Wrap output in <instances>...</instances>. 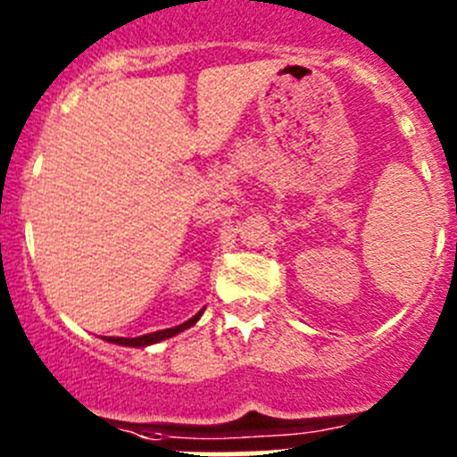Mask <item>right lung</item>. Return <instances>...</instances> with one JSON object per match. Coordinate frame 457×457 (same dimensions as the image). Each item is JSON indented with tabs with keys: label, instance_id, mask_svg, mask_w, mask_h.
<instances>
[{
	"label": "right lung",
	"instance_id": "add662e5",
	"mask_svg": "<svg viewBox=\"0 0 457 457\" xmlns=\"http://www.w3.org/2000/svg\"><path fill=\"white\" fill-rule=\"evenodd\" d=\"M203 314V310L199 314H195L190 318V320H186L183 325H177V327H170V329H161V331H152V334H143V336H137V338H119V336H105L104 340H108V343H114V345H123V347H147V345H156L161 343V340L165 338H172V336L181 334V331L190 329L192 325H196V320H199Z\"/></svg>",
	"mask_w": 457,
	"mask_h": 457
}]
</instances>
